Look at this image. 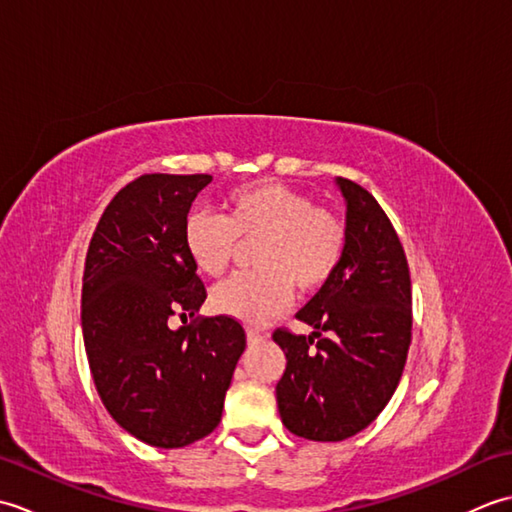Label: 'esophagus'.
<instances>
[{
	"label": "esophagus",
	"instance_id": "esophagus-1",
	"mask_svg": "<svg viewBox=\"0 0 512 512\" xmlns=\"http://www.w3.org/2000/svg\"><path fill=\"white\" fill-rule=\"evenodd\" d=\"M246 339H248V345H257V343H264L268 336L262 334L259 330H248L246 332Z\"/></svg>",
	"mask_w": 512,
	"mask_h": 512
}]
</instances>
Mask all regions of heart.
I'll return each instance as SVG.
<instances>
[{"mask_svg": "<svg viewBox=\"0 0 512 512\" xmlns=\"http://www.w3.org/2000/svg\"><path fill=\"white\" fill-rule=\"evenodd\" d=\"M226 213L193 211L182 244L200 273L217 277L231 264L237 237L257 239L253 264L211 290V306L244 323H264L284 312L292 288L303 295L328 284L345 250L339 215L314 206L306 193L275 180L246 184L226 195Z\"/></svg>", "mask_w": 512, "mask_h": 512, "instance_id": "b5f03b06", "label": "heart"}]
</instances>
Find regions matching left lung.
I'll list each match as a JSON object with an SVG mask.
<instances>
[{"instance_id":"1","label":"left lung","mask_w":512,"mask_h":512,"mask_svg":"<svg viewBox=\"0 0 512 512\" xmlns=\"http://www.w3.org/2000/svg\"><path fill=\"white\" fill-rule=\"evenodd\" d=\"M334 182L345 200L341 264L297 314L312 334H273L288 361L277 383L281 422L314 442L347 440L376 420L411 343V279L394 226L372 193Z\"/></svg>"}]
</instances>
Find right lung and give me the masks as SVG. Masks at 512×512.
Here are the masks:
<instances>
[{
  "label": "right lung",
  "instance_id": "right-lung-1",
  "mask_svg": "<svg viewBox=\"0 0 512 512\" xmlns=\"http://www.w3.org/2000/svg\"><path fill=\"white\" fill-rule=\"evenodd\" d=\"M213 178L147 173L114 195L85 257L81 328L96 391L140 442L180 449L220 424L246 347L231 317L169 328L206 299L182 226Z\"/></svg>",
  "mask_w": 512,
  "mask_h": 512
}]
</instances>
